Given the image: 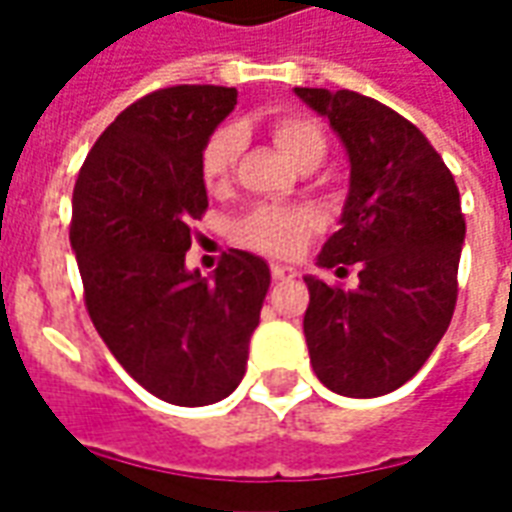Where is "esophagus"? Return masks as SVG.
I'll use <instances>...</instances> for the list:
<instances>
[{
	"label": "esophagus",
	"mask_w": 512,
	"mask_h": 512,
	"mask_svg": "<svg viewBox=\"0 0 512 512\" xmlns=\"http://www.w3.org/2000/svg\"><path fill=\"white\" fill-rule=\"evenodd\" d=\"M296 277V271L290 266H271V279L274 282H285V279Z\"/></svg>",
	"instance_id": "34e87169"
}]
</instances>
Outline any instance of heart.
I'll return each instance as SVG.
<instances>
[{"label":"heart","mask_w":512,"mask_h":512,"mask_svg":"<svg viewBox=\"0 0 512 512\" xmlns=\"http://www.w3.org/2000/svg\"><path fill=\"white\" fill-rule=\"evenodd\" d=\"M268 128H271L274 145L296 167L307 164V161L321 164L323 153H326V136L312 117L299 115V112H282V115L271 117ZM238 150H241V128L238 126H219L208 136L200 156V175L205 189L219 194L227 186ZM315 224L318 219L307 208L263 205V208L246 213L244 219L235 224V238H238V244L263 252V255L288 257L299 252Z\"/></svg>","instance_id":"b5f03b06"}]
</instances>
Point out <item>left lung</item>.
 Returning <instances> with one entry per match:
<instances>
[{
  "mask_svg": "<svg viewBox=\"0 0 512 512\" xmlns=\"http://www.w3.org/2000/svg\"><path fill=\"white\" fill-rule=\"evenodd\" d=\"M329 120L351 161L340 230L323 268L359 266V288L304 277V337L323 386L345 397L395 392L447 332L466 238L455 178L425 134L395 109L354 90L296 87Z\"/></svg>",
  "mask_w": 512,
  "mask_h": 512,
  "instance_id": "8db88e82",
  "label": "left lung"
}]
</instances>
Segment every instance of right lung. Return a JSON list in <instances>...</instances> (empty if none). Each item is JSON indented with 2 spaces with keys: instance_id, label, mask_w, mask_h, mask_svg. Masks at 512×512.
<instances>
[{
  "instance_id": "1",
  "label": "right lung",
  "mask_w": 512,
  "mask_h": 512,
  "mask_svg": "<svg viewBox=\"0 0 512 512\" xmlns=\"http://www.w3.org/2000/svg\"><path fill=\"white\" fill-rule=\"evenodd\" d=\"M235 87L178 84L139 98L84 158L71 246L90 321L126 373L172 406H208L241 384L271 285L241 249L213 277L186 268L208 191L202 145L233 112Z\"/></svg>"
}]
</instances>
